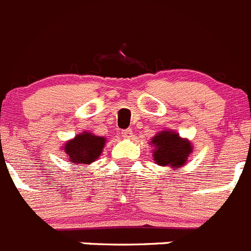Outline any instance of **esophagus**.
<instances>
[{
  "instance_id": "obj_1",
  "label": "esophagus",
  "mask_w": 251,
  "mask_h": 251,
  "mask_svg": "<svg viewBox=\"0 0 251 251\" xmlns=\"http://www.w3.org/2000/svg\"><path fill=\"white\" fill-rule=\"evenodd\" d=\"M122 137L126 139H130L133 137V130L132 129H124L122 130Z\"/></svg>"
}]
</instances>
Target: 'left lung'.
Returning <instances> with one entry per match:
<instances>
[{
    "label": "left lung",
    "instance_id": "left-lung-1",
    "mask_svg": "<svg viewBox=\"0 0 251 251\" xmlns=\"http://www.w3.org/2000/svg\"><path fill=\"white\" fill-rule=\"evenodd\" d=\"M153 147V161L158 166L178 168L186 165L194 146L187 138H182L176 130H161L150 141Z\"/></svg>",
    "mask_w": 251,
    "mask_h": 251
}]
</instances>
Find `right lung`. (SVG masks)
Masks as SVG:
<instances>
[{
	"instance_id": "add662e5",
	"label": "right lung",
	"mask_w": 251,
	"mask_h": 251,
	"mask_svg": "<svg viewBox=\"0 0 251 251\" xmlns=\"http://www.w3.org/2000/svg\"><path fill=\"white\" fill-rule=\"evenodd\" d=\"M105 137L83 132L63 146L64 153L72 165H90L99 158L105 146Z\"/></svg>"
}]
</instances>
